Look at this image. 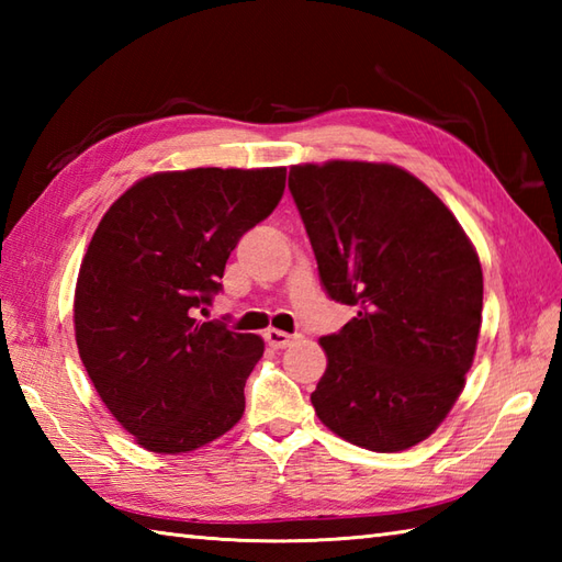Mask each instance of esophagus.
I'll return each mask as SVG.
<instances>
[{
    "mask_svg": "<svg viewBox=\"0 0 562 562\" xmlns=\"http://www.w3.org/2000/svg\"><path fill=\"white\" fill-rule=\"evenodd\" d=\"M266 340H268L270 348H274V350H284V348H290V345H292L296 338H294V336H290V333H284V330L268 328V330H266Z\"/></svg>",
    "mask_w": 562,
    "mask_h": 562,
    "instance_id": "obj_1",
    "label": "esophagus"
}]
</instances>
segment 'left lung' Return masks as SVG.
<instances>
[{
  "label": "left lung",
  "mask_w": 562,
  "mask_h": 562,
  "mask_svg": "<svg viewBox=\"0 0 562 562\" xmlns=\"http://www.w3.org/2000/svg\"><path fill=\"white\" fill-rule=\"evenodd\" d=\"M290 190L330 300L357 306L321 338L312 403L350 445L403 451L461 396L483 314V270L457 217L401 166L300 164Z\"/></svg>",
  "instance_id": "1"
}]
</instances>
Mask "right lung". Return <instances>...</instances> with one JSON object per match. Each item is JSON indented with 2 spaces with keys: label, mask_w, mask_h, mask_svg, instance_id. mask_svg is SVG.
<instances>
[{
  "label": "right lung",
  "mask_w": 562,
  "mask_h": 562,
  "mask_svg": "<svg viewBox=\"0 0 562 562\" xmlns=\"http://www.w3.org/2000/svg\"><path fill=\"white\" fill-rule=\"evenodd\" d=\"M288 169L142 178L103 214L75 290L91 384L139 447L186 453L241 420L262 338L195 318L222 290L238 238L278 207Z\"/></svg>",
  "instance_id": "add662e5"
}]
</instances>
